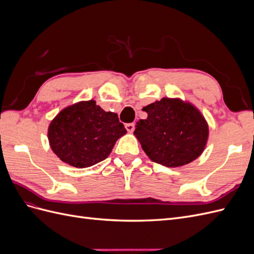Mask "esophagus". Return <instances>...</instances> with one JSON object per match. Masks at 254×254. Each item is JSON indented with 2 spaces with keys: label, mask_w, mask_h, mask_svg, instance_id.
Segmentation results:
<instances>
[{
  "label": "esophagus",
  "mask_w": 254,
  "mask_h": 254,
  "mask_svg": "<svg viewBox=\"0 0 254 254\" xmlns=\"http://www.w3.org/2000/svg\"><path fill=\"white\" fill-rule=\"evenodd\" d=\"M126 129H127V131L128 132H133V130H134V123H129V124H126Z\"/></svg>",
  "instance_id": "obj_1"
}]
</instances>
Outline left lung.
Segmentation results:
<instances>
[{
	"instance_id": "left-lung-1",
	"label": "left lung",
	"mask_w": 254,
	"mask_h": 254,
	"mask_svg": "<svg viewBox=\"0 0 254 254\" xmlns=\"http://www.w3.org/2000/svg\"><path fill=\"white\" fill-rule=\"evenodd\" d=\"M134 135L153 162L167 167L186 165L201 155L209 126L196 107L179 98L163 97L143 108Z\"/></svg>"
}]
</instances>
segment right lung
Masks as SVG:
<instances>
[{
    "mask_svg": "<svg viewBox=\"0 0 254 254\" xmlns=\"http://www.w3.org/2000/svg\"><path fill=\"white\" fill-rule=\"evenodd\" d=\"M126 132L117 113L104 111L91 99L61 110L51 122L48 136L61 161L84 168L105 160Z\"/></svg>",
    "mask_w": 254,
    "mask_h": 254,
    "instance_id": "1",
    "label": "right lung"
}]
</instances>
